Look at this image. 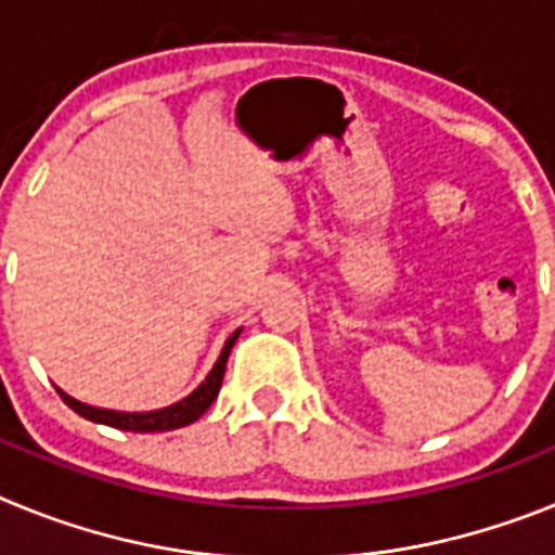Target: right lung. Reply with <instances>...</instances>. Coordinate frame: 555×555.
Masks as SVG:
<instances>
[{"instance_id":"1","label":"right lung","mask_w":555,"mask_h":555,"mask_svg":"<svg viewBox=\"0 0 555 555\" xmlns=\"http://www.w3.org/2000/svg\"><path fill=\"white\" fill-rule=\"evenodd\" d=\"M238 333L242 331H235L233 336L224 341V350H222V356H219L217 366L210 370V375L205 377L203 384L191 391L185 400L169 405V409L146 411V414H125V411H105V409H94V405H86V403H80V400H75V397L63 395L61 389H57V395L63 397V403H66L72 411H77V414L86 416V420H91V423L111 425V428L132 430V434H158V430L183 428V425H191L194 420H199V416L210 409V403L217 400L219 389H222V377H224V366H228V356H230V350H233Z\"/></svg>"}]
</instances>
